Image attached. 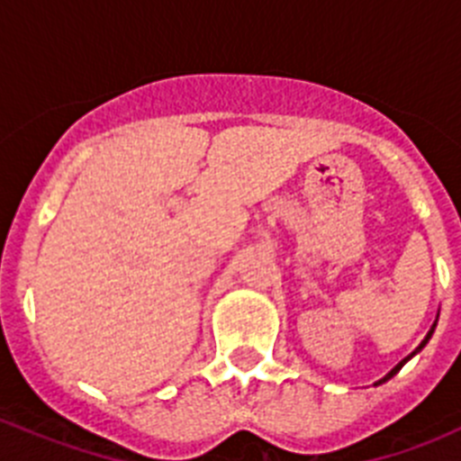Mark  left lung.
I'll return each mask as SVG.
<instances>
[{
    "instance_id": "1",
    "label": "left lung",
    "mask_w": 461,
    "mask_h": 461,
    "mask_svg": "<svg viewBox=\"0 0 461 461\" xmlns=\"http://www.w3.org/2000/svg\"><path fill=\"white\" fill-rule=\"evenodd\" d=\"M437 321H438V316H437ZM437 321H434V325H431V328H429V332H427V335H425V339H422V341H420V346H418V348H415V351H413V353H411V356H406V357H404V360L399 362V365H394V367H393V369H390V372H388V374H385V376H383V378H381V381H376V383H374V385H381V383L390 381V378H393V376H394V374H397V372H399V369L404 367V365H406V362H409V360H411V357H413V356H418V353H420V351H422V348H425V346H427V341H429V339H431V335H434V328H437Z\"/></svg>"
}]
</instances>
